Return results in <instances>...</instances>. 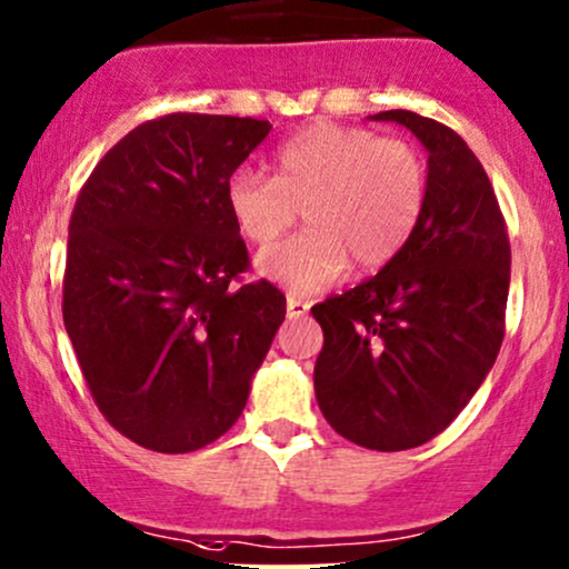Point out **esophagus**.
<instances>
[{
    "label": "esophagus",
    "mask_w": 569,
    "mask_h": 569,
    "mask_svg": "<svg viewBox=\"0 0 569 569\" xmlns=\"http://www.w3.org/2000/svg\"><path fill=\"white\" fill-rule=\"evenodd\" d=\"M310 310V302H305V299L299 297H286V316L289 318H302L305 313Z\"/></svg>",
    "instance_id": "1"
}]
</instances>
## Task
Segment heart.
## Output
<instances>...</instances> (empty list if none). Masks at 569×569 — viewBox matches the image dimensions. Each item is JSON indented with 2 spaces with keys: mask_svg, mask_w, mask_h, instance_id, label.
<instances>
[{
  "mask_svg": "<svg viewBox=\"0 0 569 569\" xmlns=\"http://www.w3.org/2000/svg\"><path fill=\"white\" fill-rule=\"evenodd\" d=\"M427 199L423 161L405 140L372 129L316 123L274 151V178L240 170L227 186L237 232L267 248L295 227L308 232L267 251L259 270L310 295L346 272L389 264L408 246Z\"/></svg>",
  "mask_w": 569,
  "mask_h": 569,
  "instance_id": "heart-1",
  "label": "heart"
}]
</instances>
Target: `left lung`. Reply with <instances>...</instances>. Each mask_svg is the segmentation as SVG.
<instances>
[{
  "label": "left lung",
  "instance_id": "obj_1",
  "mask_svg": "<svg viewBox=\"0 0 569 569\" xmlns=\"http://www.w3.org/2000/svg\"><path fill=\"white\" fill-rule=\"evenodd\" d=\"M429 151L427 199L408 246L376 278L323 299L316 399L337 435L408 451L440 435L495 367L505 337L510 242L467 142L410 110H386Z\"/></svg>",
  "mask_w": 569,
  "mask_h": 569
}]
</instances>
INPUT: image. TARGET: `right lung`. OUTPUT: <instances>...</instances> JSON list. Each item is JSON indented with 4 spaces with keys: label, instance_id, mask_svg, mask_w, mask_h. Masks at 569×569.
Wrapping results in <instances>:
<instances>
[{
    "label": "right lung",
    "instance_id": "obj_1",
    "mask_svg": "<svg viewBox=\"0 0 569 569\" xmlns=\"http://www.w3.org/2000/svg\"><path fill=\"white\" fill-rule=\"evenodd\" d=\"M270 129L204 112L146 121L78 193L61 313L93 402L137 446L189 453L232 429L283 323L272 283H232L248 248L227 204Z\"/></svg>",
    "mask_w": 569,
    "mask_h": 569
}]
</instances>
